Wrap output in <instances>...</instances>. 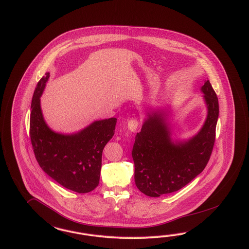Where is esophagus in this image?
<instances>
[{
    "label": "esophagus",
    "instance_id": "1",
    "mask_svg": "<svg viewBox=\"0 0 249 249\" xmlns=\"http://www.w3.org/2000/svg\"><path fill=\"white\" fill-rule=\"evenodd\" d=\"M127 127L130 132H136L137 127H138V122L136 119H131L128 121Z\"/></svg>",
    "mask_w": 249,
    "mask_h": 249
}]
</instances>
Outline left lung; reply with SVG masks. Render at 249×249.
<instances>
[{"instance_id": "left-lung-1", "label": "left lung", "mask_w": 249, "mask_h": 249, "mask_svg": "<svg viewBox=\"0 0 249 249\" xmlns=\"http://www.w3.org/2000/svg\"><path fill=\"white\" fill-rule=\"evenodd\" d=\"M201 91L206 119L198 133L188 139L172 138L167 111L155 109L146 113L132 150L135 182L145 195L160 197L175 193L206 167L215 140L219 104L209 80Z\"/></svg>"}]
</instances>
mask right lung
Wrapping results in <instances>:
<instances>
[{
	"mask_svg": "<svg viewBox=\"0 0 249 249\" xmlns=\"http://www.w3.org/2000/svg\"><path fill=\"white\" fill-rule=\"evenodd\" d=\"M48 79L47 72L38 81L31 104L30 137L36 159L41 169L66 189L89 193L99 184L103 150L114 135L117 119L94 121L72 134L52 130L40 104Z\"/></svg>",
	"mask_w": 249,
	"mask_h": 249,
	"instance_id": "1",
	"label": "right lung"
}]
</instances>
